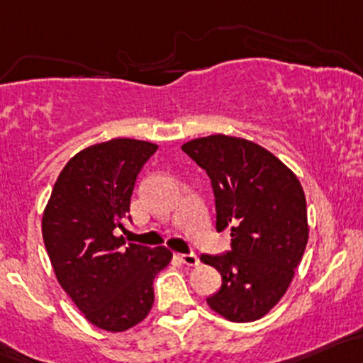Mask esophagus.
Returning a JSON list of instances; mask_svg holds the SVG:
<instances>
[{
  "mask_svg": "<svg viewBox=\"0 0 363 363\" xmlns=\"http://www.w3.org/2000/svg\"><path fill=\"white\" fill-rule=\"evenodd\" d=\"M177 257H179V260H181L184 265L193 267V265L200 264V258H198V255L193 253V252H191V253H179Z\"/></svg>",
  "mask_w": 363,
  "mask_h": 363,
  "instance_id": "1",
  "label": "esophagus"
}]
</instances>
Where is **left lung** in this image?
<instances>
[{
  "label": "left lung",
  "instance_id": "8db88e82",
  "mask_svg": "<svg viewBox=\"0 0 363 363\" xmlns=\"http://www.w3.org/2000/svg\"><path fill=\"white\" fill-rule=\"evenodd\" d=\"M182 151L210 177L217 233H230V252L200 257L222 276L206 303L233 322L257 320L284 296L303 257V188L279 158L246 139L215 134Z\"/></svg>",
  "mask_w": 363,
  "mask_h": 363
}]
</instances>
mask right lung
Listing matches in <instances>:
<instances>
[{"label": "right lung", "mask_w": 363, "mask_h": 363, "mask_svg": "<svg viewBox=\"0 0 363 363\" xmlns=\"http://www.w3.org/2000/svg\"><path fill=\"white\" fill-rule=\"evenodd\" d=\"M157 145L118 138L89 146L60 172L43 215V240L57 279L87 320L121 333L155 301L153 279L172 253L123 246L113 230L129 218L134 184Z\"/></svg>", "instance_id": "obj_1"}]
</instances>
